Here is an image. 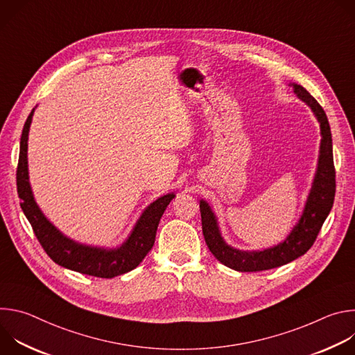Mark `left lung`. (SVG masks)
I'll use <instances>...</instances> for the list:
<instances>
[{
	"mask_svg": "<svg viewBox=\"0 0 355 355\" xmlns=\"http://www.w3.org/2000/svg\"><path fill=\"white\" fill-rule=\"evenodd\" d=\"M293 94L313 112L320 126V146L315 177L297 222L288 236L264 250H240L230 245L222 236L219 220L208 200L199 199L202 232L212 254L226 267L240 272H256L281 267L303 256L315 243L329 216L336 193V173L333 164V141L327 116L318 101L302 85L289 83Z\"/></svg>",
	"mask_w": 355,
	"mask_h": 355,
	"instance_id": "8db88e82",
	"label": "left lung"
}]
</instances>
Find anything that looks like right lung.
I'll return each mask as SVG.
<instances>
[{
    "mask_svg": "<svg viewBox=\"0 0 355 355\" xmlns=\"http://www.w3.org/2000/svg\"><path fill=\"white\" fill-rule=\"evenodd\" d=\"M36 107L29 114L19 143V162L17 170V188L21 208L29 220L39 243L47 256L56 264L85 275L98 278H114L136 268L156 240L159 222L175 192L162 195L147 205L133 225L128 237L115 247L80 243L59 230L36 204L29 182L28 168V137Z\"/></svg>",
    "mask_w": 355,
    "mask_h": 355,
    "instance_id": "add662e5",
    "label": "right lung"
}]
</instances>
